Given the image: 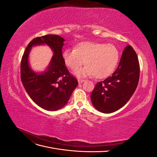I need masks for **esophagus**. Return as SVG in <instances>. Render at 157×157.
Returning a JSON list of instances; mask_svg holds the SVG:
<instances>
[{
  "instance_id": "obj_1",
  "label": "esophagus",
  "mask_w": 157,
  "mask_h": 157,
  "mask_svg": "<svg viewBox=\"0 0 157 157\" xmlns=\"http://www.w3.org/2000/svg\"><path fill=\"white\" fill-rule=\"evenodd\" d=\"M84 81V79L78 78V83H79V84H81V83H82Z\"/></svg>"
}]
</instances>
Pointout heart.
<instances>
[{
	"label": "heart",
	"mask_w": 157,
	"mask_h": 157,
	"mask_svg": "<svg viewBox=\"0 0 157 157\" xmlns=\"http://www.w3.org/2000/svg\"><path fill=\"white\" fill-rule=\"evenodd\" d=\"M65 64L75 71L84 63L86 65L78 70L79 77L92 75L96 78H103L110 75L116 68L119 59V53L113 44L84 41L76 45L74 50L63 51Z\"/></svg>",
	"instance_id": "b5f03b06"
}]
</instances>
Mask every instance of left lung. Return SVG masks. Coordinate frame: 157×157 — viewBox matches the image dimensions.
I'll use <instances>...</instances> for the list:
<instances>
[{
  "label": "left lung",
  "instance_id": "1",
  "mask_svg": "<svg viewBox=\"0 0 157 157\" xmlns=\"http://www.w3.org/2000/svg\"><path fill=\"white\" fill-rule=\"evenodd\" d=\"M137 56L130 45L125 47L118 67L111 76L96 83L90 96L94 107L104 113L124 106L137 86L140 78Z\"/></svg>",
  "mask_w": 157,
  "mask_h": 157
}]
</instances>
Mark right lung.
I'll return each instance as SVG.
<instances>
[{
  "label": "right lung",
  "mask_w": 157,
  "mask_h": 157,
  "mask_svg": "<svg viewBox=\"0 0 157 157\" xmlns=\"http://www.w3.org/2000/svg\"><path fill=\"white\" fill-rule=\"evenodd\" d=\"M65 40L56 35L36 37L27 45L21 61V80L26 92L36 105L47 111H56L67 104L78 80L66 67L62 56ZM47 44L54 52L48 69L36 74L30 68L28 56L32 46Z\"/></svg>",
  "instance_id": "obj_1"
}]
</instances>
